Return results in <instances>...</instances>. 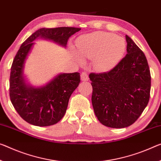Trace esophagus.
Returning <instances> with one entry per match:
<instances>
[{
    "instance_id": "esophagus-1",
    "label": "esophagus",
    "mask_w": 161,
    "mask_h": 161,
    "mask_svg": "<svg viewBox=\"0 0 161 161\" xmlns=\"http://www.w3.org/2000/svg\"><path fill=\"white\" fill-rule=\"evenodd\" d=\"M80 78L83 81H88V73L83 71V72L81 73L80 75Z\"/></svg>"
}]
</instances>
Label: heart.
Listing matches in <instances>:
<instances>
[{
	"label": "heart",
	"instance_id": "1",
	"mask_svg": "<svg viewBox=\"0 0 161 161\" xmlns=\"http://www.w3.org/2000/svg\"><path fill=\"white\" fill-rule=\"evenodd\" d=\"M78 53L83 58H94V67L108 71L117 65L126 51L125 40L108 32L97 31L86 34L77 42ZM81 62V59L78 58Z\"/></svg>",
	"mask_w": 161,
	"mask_h": 161
}]
</instances>
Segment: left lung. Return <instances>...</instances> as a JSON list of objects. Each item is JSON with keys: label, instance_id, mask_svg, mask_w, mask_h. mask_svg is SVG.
<instances>
[{"label": "left lung", "instance_id": "1", "mask_svg": "<svg viewBox=\"0 0 161 161\" xmlns=\"http://www.w3.org/2000/svg\"><path fill=\"white\" fill-rule=\"evenodd\" d=\"M126 41L127 54L112 70L89 75L95 114L112 128L132 125L150 98L151 77L146 57L127 35Z\"/></svg>", "mask_w": 161, "mask_h": 161}]
</instances>
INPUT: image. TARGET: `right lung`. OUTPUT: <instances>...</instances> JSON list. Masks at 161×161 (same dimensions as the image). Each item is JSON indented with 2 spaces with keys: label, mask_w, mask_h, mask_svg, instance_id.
<instances>
[{
  "label": "right lung",
  "mask_w": 161,
  "mask_h": 161,
  "mask_svg": "<svg viewBox=\"0 0 161 161\" xmlns=\"http://www.w3.org/2000/svg\"><path fill=\"white\" fill-rule=\"evenodd\" d=\"M80 30L75 27L42 28L22 43L12 63L10 75V98L20 117L31 125H53L64 117L68 101L80 83V73H60L45 86L33 87L26 83L24 64L34 44L42 38L66 47L68 39Z\"/></svg>",
  "instance_id": "add662e5"
}]
</instances>
